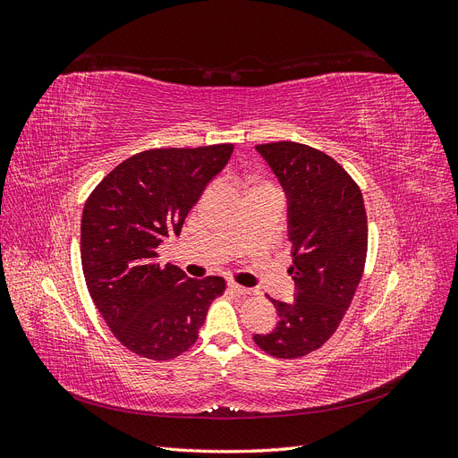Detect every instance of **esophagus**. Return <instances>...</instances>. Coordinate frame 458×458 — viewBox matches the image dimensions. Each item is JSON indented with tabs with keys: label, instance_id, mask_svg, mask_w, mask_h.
<instances>
[{
	"label": "esophagus",
	"instance_id": "34e87169",
	"mask_svg": "<svg viewBox=\"0 0 458 458\" xmlns=\"http://www.w3.org/2000/svg\"><path fill=\"white\" fill-rule=\"evenodd\" d=\"M229 290H231V293H234V294H239V296H248V294H252V290H250V288L241 286V284H237V283H229Z\"/></svg>",
	"mask_w": 458,
	"mask_h": 458
}]
</instances>
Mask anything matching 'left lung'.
Wrapping results in <instances>:
<instances>
[{
  "label": "left lung",
  "mask_w": 458,
  "mask_h": 458,
  "mask_svg": "<svg viewBox=\"0 0 458 458\" xmlns=\"http://www.w3.org/2000/svg\"><path fill=\"white\" fill-rule=\"evenodd\" d=\"M288 199L296 300H271L279 323L256 335L279 359L303 357L335 335L361 283L369 229L361 189L327 152L294 141L256 145Z\"/></svg>",
  "instance_id": "1"
}]
</instances>
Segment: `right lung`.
<instances>
[{"instance_id":"add662e5","label":"right lung","mask_w":458,"mask_h":458,"mask_svg":"<svg viewBox=\"0 0 458 458\" xmlns=\"http://www.w3.org/2000/svg\"><path fill=\"white\" fill-rule=\"evenodd\" d=\"M231 143L150 148L118 164L93 189L81 216V269L93 303L116 340L137 355L168 361L199 338L221 276L160 266L157 248L179 234L192 206L229 162Z\"/></svg>"}]
</instances>
